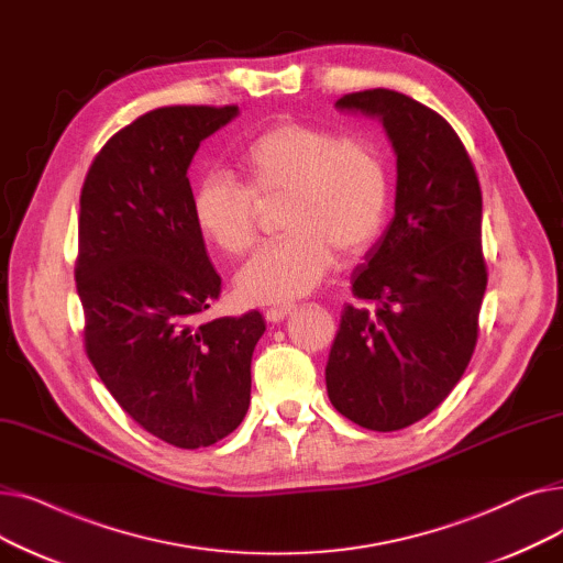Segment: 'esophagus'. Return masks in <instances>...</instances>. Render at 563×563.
<instances>
[{"label":"esophagus","instance_id":"1","mask_svg":"<svg viewBox=\"0 0 563 563\" xmlns=\"http://www.w3.org/2000/svg\"><path fill=\"white\" fill-rule=\"evenodd\" d=\"M291 312H294V308H291V306H283V308H269V310L264 312V319H266V321H272V323H278V321L287 319Z\"/></svg>","mask_w":563,"mask_h":563}]
</instances>
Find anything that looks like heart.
Here are the masks:
<instances>
[{
  "label": "heart",
  "mask_w": 563,
  "mask_h": 563,
  "mask_svg": "<svg viewBox=\"0 0 563 563\" xmlns=\"http://www.w3.org/2000/svg\"><path fill=\"white\" fill-rule=\"evenodd\" d=\"M244 185L210 173L191 198L202 240L242 257L260 240L262 210L280 207L287 234L236 274V297L251 306L289 303L321 285L335 257L365 255L388 223L390 168L376 145L331 128L285 121L257 134L240 157Z\"/></svg>",
  "instance_id": "heart-1"
}]
</instances>
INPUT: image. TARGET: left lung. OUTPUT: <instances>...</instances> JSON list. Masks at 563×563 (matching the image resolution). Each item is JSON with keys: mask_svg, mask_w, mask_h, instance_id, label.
<instances>
[{"mask_svg": "<svg viewBox=\"0 0 563 563\" xmlns=\"http://www.w3.org/2000/svg\"><path fill=\"white\" fill-rule=\"evenodd\" d=\"M338 107L383 121L397 198L390 228L353 278L363 306L342 312L327 388L351 422L399 431L445 401L475 353L488 283L482 187L454 128L418 100L369 88Z\"/></svg>", "mask_w": 563, "mask_h": 563, "instance_id": "left-lung-1", "label": "left lung"}]
</instances>
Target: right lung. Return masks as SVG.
Masks as SVG:
<instances>
[{"mask_svg": "<svg viewBox=\"0 0 563 563\" xmlns=\"http://www.w3.org/2000/svg\"><path fill=\"white\" fill-rule=\"evenodd\" d=\"M236 104H175L139 115L96 155L79 196L77 294L84 349L128 416L180 450L242 424L257 310L198 321L221 294L191 217L187 168Z\"/></svg>", "mask_w": 563, "mask_h": 563, "instance_id": "add662e5", "label": "right lung"}]
</instances>
